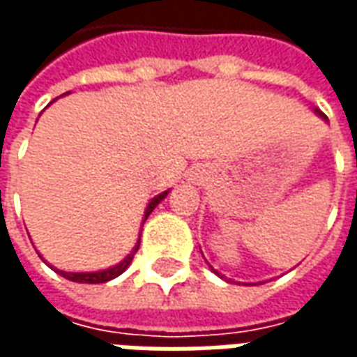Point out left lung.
<instances>
[{
	"label": "left lung",
	"mask_w": 357,
	"mask_h": 357,
	"mask_svg": "<svg viewBox=\"0 0 357 357\" xmlns=\"http://www.w3.org/2000/svg\"><path fill=\"white\" fill-rule=\"evenodd\" d=\"M317 114H319V116H321V118H325V114H323L321 110H317Z\"/></svg>",
	"instance_id": "obj_1"
}]
</instances>
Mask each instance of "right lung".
I'll list each match as a JSON object with an SVG mask.
<instances>
[{"mask_svg":"<svg viewBox=\"0 0 357 357\" xmlns=\"http://www.w3.org/2000/svg\"><path fill=\"white\" fill-rule=\"evenodd\" d=\"M166 195H168V191H164V193H160L158 197H155L153 201L149 202L147 210H145V220H147L149 214L155 210L156 204L162 201ZM145 220H143V224H145ZM137 248H139V241H137V245H135V248L132 250V255H128V258H124L122 262L116 264L114 268L105 269V271H93V273H68V271H57V269H55V271H57L59 275H63L65 279H68V281H74V283H107V281L114 279V277H118L120 273H124L126 269H128V266L132 264L133 256L137 252Z\"/></svg>","mask_w":357,"mask_h":357,"instance_id":"add662e5","label":"right lung"}]
</instances>
